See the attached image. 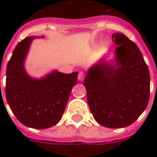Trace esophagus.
Here are the masks:
<instances>
[{"label": "esophagus", "mask_w": 157, "mask_h": 157, "mask_svg": "<svg viewBox=\"0 0 157 157\" xmlns=\"http://www.w3.org/2000/svg\"><path fill=\"white\" fill-rule=\"evenodd\" d=\"M78 80L79 81H82L84 80V78H85V73H84L83 71H79V74H78Z\"/></svg>", "instance_id": "1"}]
</instances>
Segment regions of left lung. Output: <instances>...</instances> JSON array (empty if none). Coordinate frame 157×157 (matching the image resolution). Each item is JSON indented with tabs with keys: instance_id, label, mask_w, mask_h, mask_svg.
<instances>
[{
	"instance_id": "1",
	"label": "left lung",
	"mask_w": 157,
	"mask_h": 157,
	"mask_svg": "<svg viewBox=\"0 0 157 157\" xmlns=\"http://www.w3.org/2000/svg\"><path fill=\"white\" fill-rule=\"evenodd\" d=\"M115 64L100 62L89 69L84 80L91 113L107 128H124L136 121L150 98L148 67L135 43L114 33Z\"/></svg>"
}]
</instances>
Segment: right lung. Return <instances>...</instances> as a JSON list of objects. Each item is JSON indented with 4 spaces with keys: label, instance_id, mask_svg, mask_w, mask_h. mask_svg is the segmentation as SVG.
I'll return each mask as SVG.
<instances>
[{
    "label": "right lung",
    "instance_id": "right-lung-1",
    "mask_svg": "<svg viewBox=\"0 0 157 157\" xmlns=\"http://www.w3.org/2000/svg\"><path fill=\"white\" fill-rule=\"evenodd\" d=\"M35 38L26 37L16 45L6 67V96L22 124L33 129H47L60 121L78 72L54 71L41 79L28 76L24 61Z\"/></svg>",
    "mask_w": 157,
    "mask_h": 157
}]
</instances>
